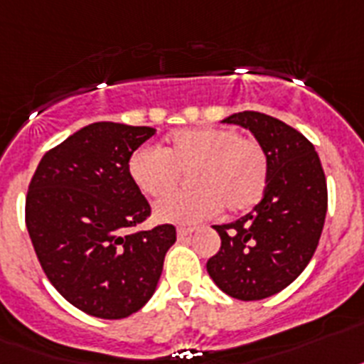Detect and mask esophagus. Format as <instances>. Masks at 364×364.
Returning a JSON list of instances; mask_svg holds the SVG:
<instances>
[{"mask_svg": "<svg viewBox=\"0 0 364 364\" xmlns=\"http://www.w3.org/2000/svg\"><path fill=\"white\" fill-rule=\"evenodd\" d=\"M192 232H194V228H177V239L188 237Z\"/></svg>", "mask_w": 364, "mask_h": 364, "instance_id": "esophagus-1", "label": "esophagus"}]
</instances>
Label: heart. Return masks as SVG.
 I'll list each match as a JSON object with an SVG mask.
<instances>
[{"mask_svg":"<svg viewBox=\"0 0 364 364\" xmlns=\"http://www.w3.org/2000/svg\"><path fill=\"white\" fill-rule=\"evenodd\" d=\"M129 177L147 198L168 196L188 174L192 191L156 203L159 223L194 224L228 211H247L264 196L269 162L256 140L241 138L230 127H196L170 134L164 151L140 147L129 159Z\"/></svg>","mask_w":364,"mask_h":364,"instance_id":"heart-1","label":"heart"}]
</instances>
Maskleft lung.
<instances>
[{"label": "left lung", "mask_w": 364, "mask_h": 364, "mask_svg": "<svg viewBox=\"0 0 364 364\" xmlns=\"http://www.w3.org/2000/svg\"><path fill=\"white\" fill-rule=\"evenodd\" d=\"M223 123L252 132L267 155L269 179L252 211L213 226L220 250L208 273L233 299L259 301L291 284L314 256L327 213L326 173L314 146L284 121L239 112Z\"/></svg>", "instance_id": "1"}]
</instances>
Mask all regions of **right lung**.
<instances>
[{"instance_id":"right-lung-1","label":"right lung","mask_w":364,"mask_h":364,"mask_svg":"<svg viewBox=\"0 0 364 364\" xmlns=\"http://www.w3.org/2000/svg\"><path fill=\"white\" fill-rule=\"evenodd\" d=\"M151 127L99 121L41 159L29 183L26 224L41 267L59 294L102 320L134 314L155 294L170 224L132 233L151 208L129 177V159Z\"/></svg>"}]
</instances>
